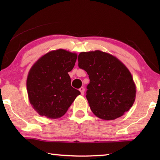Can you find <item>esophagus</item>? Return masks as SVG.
<instances>
[{
	"label": "esophagus",
	"instance_id": "obj_1",
	"mask_svg": "<svg viewBox=\"0 0 160 160\" xmlns=\"http://www.w3.org/2000/svg\"><path fill=\"white\" fill-rule=\"evenodd\" d=\"M79 90L80 91L81 94H82V95H83V94H84V92H85V88H82H82H80V90Z\"/></svg>",
	"mask_w": 160,
	"mask_h": 160
}]
</instances>
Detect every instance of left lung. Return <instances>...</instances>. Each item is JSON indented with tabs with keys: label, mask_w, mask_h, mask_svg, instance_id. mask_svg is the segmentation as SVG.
Here are the masks:
<instances>
[{
	"label": "left lung",
	"mask_w": 160,
	"mask_h": 160,
	"mask_svg": "<svg viewBox=\"0 0 160 160\" xmlns=\"http://www.w3.org/2000/svg\"><path fill=\"white\" fill-rule=\"evenodd\" d=\"M78 61L90 78L86 97L94 115L103 120H114L131 109L136 87L122 62L99 50L81 52Z\"/></svg>",
	"instance_id": "1"
}]
</instances>
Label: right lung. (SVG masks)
<instances>
[{
	"label": "right lung",
	"mask_w": 160,
	"mask_h": 160,
	"mask_svg": "<svg viewBox=\"0 0 160 160\" xmlns=\"http://www.w3.org/2000/svg\"><path fill=\"white\" fill-rule=\"evenodd\" d=\"M77 57V53L64 49L51 51L29 70L27 79L29 100L40 116L61 118L80 94L71 86L68 75Z\"/></svg>",
	"instance_id": "add662e5"
}]
</instances>
